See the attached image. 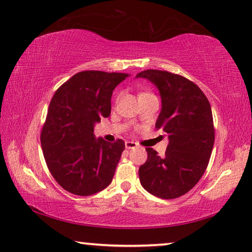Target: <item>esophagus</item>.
<instances>
[{
  "instance_id": "34e87169",
  "label": "esophagus",
  "mask_w": 252,
  "mask_h": 252,
  "mask_svg": "<svg viewBox=\"0 0 252 252\" xmlns=\"http://www.w3.org/2000/svg\"><path fill=\"white\" fill-rule=\"evenodd\" d=\"M138 145L133 141H126V149H133V148L137 147Z\"/></svg>"
}]
</instances>
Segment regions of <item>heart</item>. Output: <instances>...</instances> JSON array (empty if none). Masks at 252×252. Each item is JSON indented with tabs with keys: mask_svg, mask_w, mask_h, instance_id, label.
<instances>
[{
	"mask_svg": "<svg viewBox=\"0 0 252 252\" xmlns=\"http://www.w3.org/2000/svg\"><path fill=\"white\" fill-rule=\"evenodd\" d=\"M141 94H143V93H141Z\"/></svg>",
	"mask_w": 252,
	"mask_h": 252,
	"instance_id": "heart-1",
	"label": "heart"
}]
</instances>
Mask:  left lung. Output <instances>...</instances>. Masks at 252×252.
Instances as JSON below:
<instances>
[{
	"label": "left lung",
	"mask_w": 252,
	"mask_h": 252,
	"mask_svg": "<svg viewBox=\"0 0 252 252\" xmlns=\"http://www.w3.org/2000/svg\"><path fill=\"white\" fill-rule=\"evenodd\" d=\"M135 77L146 78L157 87L161 111L156 127L168 135L163 157L147 148V161L139 168L147 191L163 199L186 194L196 185L209 165L214 145L211 105L196 84L166 70L147 69Z\"/></svg>",
	"instance_id": "left-lung-1"
}]
</instances>
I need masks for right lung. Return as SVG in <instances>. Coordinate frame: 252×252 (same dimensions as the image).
Returning <instances> with one entry per match:
<instances>
[{
  "instance_id": "1",
  "label": "right lung",
  "mask_w": 252,
  "mask_h": 252,
  "mask_svg": "<svg viewBox=\"0 0 252 252\" xmlns=\"http://www.w3.org/2000/svg\"><path fill=\"white\" fill-rule=\"evenodd\" d=\"M125 73L86 70L56 91L42 126L41 147L48 169L71 194L89 196L106 189L125 150V141L96 139L94 126L111 114L115 87Z\"/></svg>"
}]
</instances>
